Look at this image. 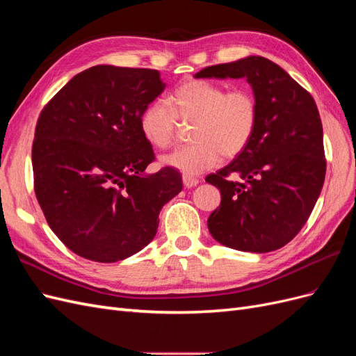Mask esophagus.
I'll return each mask as SVG.
<instances>
[{
	"label": "esophagus",
	"mask_w": 356,
	"mask_h": 356,
	"mask_svg": "<svg viewBox=\"0 0 356 356\" xmlns=\"http://www.w3.org/2000/svg\"><path fill=\"white\" fill-rule=\"evenodd\" d=\"M182 182H184V186L187 188H191V187H196L199 184V179L195 178V177H191V175H184V177H182Z\"/></svg>",
	"instance_id": "obj_1"
}]
</instances>
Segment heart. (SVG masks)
<instances>
[{
	"instance_id": "b5f03b06",
	"label": "heart",
	"mask_w": 356,
	"mask_h": 356,
	"mask_svg": "<svg viewBox=\"0 0 356 356\" xmlns=\"http://www.w3.org/2000/svg\"><path fill=\"white\" fill-rule=\"evenodd\" d=\"M178 120L195 122V143L165 156L163 163L184 175H199L217 166L222 156H239L251 143L258 123V102L250 89L227 90L217 83L188 80L168 96V104H149L139 118V127L153 147L168 148L175 141Z\"/></svg>"
}]
</instances>
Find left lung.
Segmentation results:
<instances>
[{"label": "left lung", "mask_w": 356, "mask_h": 356, "mask_svg": "<svg viewBox=\"0 0 356 356\" xmlns=\"http://www.w3.org/2000/svg\"><path fill=\"white\" fill-rule=\"evenodd\" d=\"M195 77H245L258 102L251 143L207 177L221 191L220 208L208 218L212 238L239 251L279 250L303 229L324 186V134L315 99L261 56L203 68Z\"/></svg>", "instance_id": "8db88e82"}]
</instances>
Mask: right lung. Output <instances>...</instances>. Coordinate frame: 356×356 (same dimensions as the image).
Segmentation results:
<instances>
[{
	"label": "right lung",
	"instance_id": "1",
	"mask_svg": "<svg viewBox=\"0 0 356 356\" xmlns=\"http://www.w3.org/2000/svg\"><path fill=\"white\" fill-rule=\"evenodd\" d=\"M149 68L96 65L72 77L40 113L32 144L34 190L60 242L83 258L115 263L154 239L159 213L182 190L156 160L139 118L165 90Z\"/></svg>",
	"mask_w": 356,
	"mask_h": 356
}]
</instances>
